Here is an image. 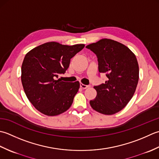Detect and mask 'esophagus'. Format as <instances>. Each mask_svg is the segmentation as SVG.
<instances>
[{
  "label": "esophagus",
  "mask_w": 159,
  "mask_h": 159,
  "mask_svg": "<svg viewBox=\"0 0 159 159\" xmlns=\"http://www.w3.org/2000/svg\"><path fill=\"white\" fill-rule=\"evenodd\" d=\"M80 87H81V88H82V89H86L89 88L90 86H89V85H85V84H83L81 83V84H80Z\"/></svg>",
  "instance_id": "esophagus-1"
}]
</instances>
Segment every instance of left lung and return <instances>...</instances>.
Instances as JSON below:
<instances>
[{
  "label": "left lung",
  "mask_w": 159,
  "mask_h": 159,
  "mask_svg": "<svg viewBox=\"0 0 159 159\" xmlns=\"http://www.w3.org/2000/svg\"><path fill=\"white\" fill-rule=\"evenodd\" d=\"M95 53L104 84L94 86L95 99L90 104L97 112L113 115L125 107L133 97L139 82V64L135 55L124 44L111 39H102L86 47Z\"/></svg>",
  "instance_id": "left-lung-1"
}]
</instances>
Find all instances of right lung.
<instances>
[{"label": "right lung", "mask_w": 159, "mask_h": 159, "mask_svg": "<svg viewBox=\"0 0 159 159\" xmlns=\"http://www.w3.org/2000/svg\"><path fill=\"white\" fill-rule=\"evenodd\" d=\"M84 46L50 42L26 54L21 67V81L28 99L38 111L56 116L72 105L80 89L79 82H65L56 78L66 72L71 58Z\"/></svg>", "instance_id": "add662e5"}]
</instances>
